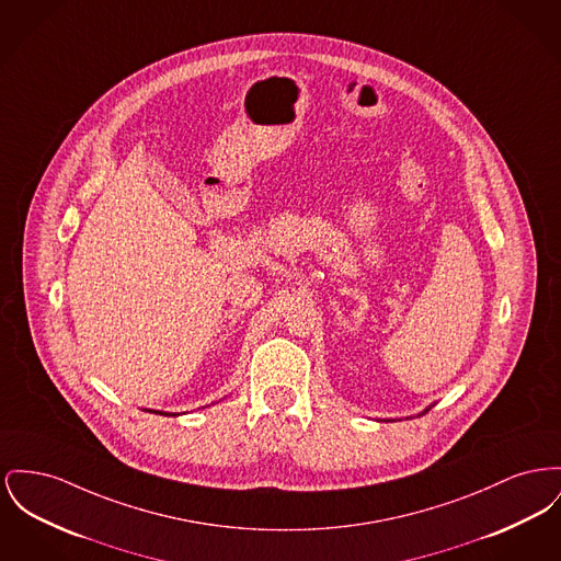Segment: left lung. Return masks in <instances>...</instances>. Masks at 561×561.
Here are the masks:
<instances>
[{"mask_svg":"<svg viewBox=\"0 0 561 561\" xmlns=\"http://www.w3.org/2000/svg\"><path fill=\"white\" fill-rule=\"evenodd\" d=\"M426 411H428V409H426ZM426 411H424V413H426Z\"/></svg>","mask_w":561,"mask_h":561,"instance_id":"1","label":"left lung"}]
</instances>
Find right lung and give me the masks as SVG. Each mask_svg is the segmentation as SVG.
I'll return each instance as SVG.
<instances>
[{
    "instance_id": "add662e5",
    "label": "right lung",
    "mask_w": 561,
    "mask_h": 561,
    "mask_svg": "<svg viewBox=\"0 0 561 561\" xmlns=\"http://www.w3.org/2000/svg\"><path fill=\"white\" fill-rule=\"evenodd\" d=\"M154 413H159V415H178V413H165V411H154Z\"/></svg>"
}]
</instances>
